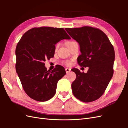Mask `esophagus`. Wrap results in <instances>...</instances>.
<instances>
[{
	"label": "esophagus",
	"mask_w": 128,
	"mask_h": 128,
	"mask_svg": "<svg viewBox=\"0 0 128 128\" xmlns=\"http://www.w3.org/2000/svg\"><path fill=\"white\" fill-rule=\"evenodd\" d=\"M65 70H66V73H69V72H70V70H71V69L66 68L65 69Z\"/></svg>",
	"instance_id": "34e87169"
}]
</instances>
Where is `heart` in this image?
<instances>
[{
	"label": "heart",
	"instance_id": "1",
	"mask_svg": "<svg viewBox=\"0 0 128 128\" xmlns=\"http://www.w3.org/2000/svg\"><path fill=\"white\" fill-rule=\"evenodd\" d=\"M74 42V41L68 42H67V43H66V45H67V47L69 48V46H70L73 43V42ZM59 45H60V44H59V43H58V44L56 45V48L57 49L58 48H59ZM64 64H66V65H67V66H70V65H71L72 62H71L70 61L67 60V61H64Z\"/></svg>",
	"mask_w": 128,
	"mask_h": 128
}]
</instances>
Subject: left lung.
Instances as JSON below:
<instances>
[{
  "label": "left lung",
  "mask_w": 128,
  "mask_h": 128,
  "mask_svg": "<svg viewBox=\"0 0 128 128\" xmlns=\"http://www.w3.org/2000/svg\"><path fill=\"white\" fill-rule=\"evenodd\" d=\"M78 42L81 54L77 62L81 67H88L87 73L74 69L76 75L72 84V94L84 102L99 99L104 94L114 73L115 52L106 34L100 29L89 26L66 28Z\"/></svg>",
  "instance_id": "1"
}]
</instances>
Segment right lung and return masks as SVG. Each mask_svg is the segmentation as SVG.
I'll return each mask as SVG.
<instances>
[{
  "label": "right lung",
  "mask_w": 128,
  "mask_h": 128,
  "mask_svg": "<svg viewBox=\"0 0 128 128\" xmlns=\"http://www.w3.org/2000/svg\"><path fill=\"white\" fill-rule=\"evenodd\" d=\"M70 39L64 28L50 26L33 28L22 36L15 50V68L30 98L45 102L54 96L58 80L65 75L66 71L60 65L48 70L44 61L54 56L58 42Z\"/></svg>",
  "instance_id": "obj_1"
}]
</instances>
